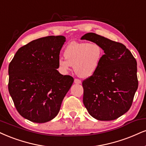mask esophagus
<instances>
[{
  "label": "esophagus",
  "instance_id": "34e87169",
  "mask_svg": "<svg viewBox=\"0 0 146 146\" xmlns=\"http://www.w3.org/2000/svg\"><path fill=\"white\" fill-rule=\"evenodd\" d=\"M74 82L75 84H80L82 83V81L80 80H79V79H75L74 80Z\"/></svg>",
  "mask_w": 146,
  "mask_h": 146
}]
</instances>
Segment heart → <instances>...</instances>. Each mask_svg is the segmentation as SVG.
Segmentation results:
<instances>
[{
    "label": "heart",
    "mask_w": 146,
    "mask_h": 146,
    "mask_svg": "<svg viewBox=\"0 0 146 146\" xmlns=\"http://www.w3.org/2000/svg\"><path fill=\"white\" fill-rule=\"evenodd\" d=\"M103 56V50L98 43L73 41L64 49L66 59L60 58L58 60V66L63 73H67L73 66L77 75L88 78L97 71Z\"/></svg>",
    "instance_id": "heart-1"
}]
</instances>
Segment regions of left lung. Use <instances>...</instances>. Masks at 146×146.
<instances>
[{
	"instance_id": "1",
	"label": "left lung",
	"mask_w": 146,
	"mask_h": 146,
	"mask_svg": "<svg viewBox=\"0 0 146 146\" xmlns=\"http://www.w3.org/2000/svg\"><path fill=\"white\" fill-rule=\"evenodd\" d=\"M81 39L98 43L105 53L97 71L82 82L84 106L96 120H115L129 111L137 90L136 60L122 43L95 33Z\"/></svg>"
}]
</instances>
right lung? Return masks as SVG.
Listing matches in <instances>:
<instances>
[{"instance_id": "add662e5", "label": "right lung", "mask_w": 146, "mask_h": 146, "mask_svg": "<svg viewBox=\"0 0 146 146\" xmlns=\"http://www.w3.org/2000/svg\"><path fill=\"white\" fill-rule=\"evenodd\" d=\"M65 41L64 36L34 40L20 47L9 65V92L18 113L31 122L54 118L73 83L71 76L57 71Z\"/></svg>"}]
</instances>
